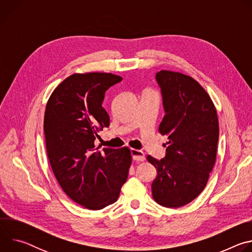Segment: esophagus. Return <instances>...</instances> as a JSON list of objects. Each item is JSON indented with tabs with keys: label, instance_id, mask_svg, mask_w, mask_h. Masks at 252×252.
Masks as SVG:
<instances>
[{
	"label": "esophagus",
	"instance_id": "1",
	"mask_svg": "<svg viewBox=\"0 0 252 252\" xmlns=\"http://www.w3.org/2000/svg\"><path fill=\"white\" fill-rule=\"evenodd\" d=\"M130 154H131L132 159L135 160V161H143V160H145V154H143L141 151L132 149L130 151Z\"/></svg>",
	"mask_w": 252,
	"mask_h": 252
}]
</instances>
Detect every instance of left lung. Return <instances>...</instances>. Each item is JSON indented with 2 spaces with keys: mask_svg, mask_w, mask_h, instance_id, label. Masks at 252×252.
Masks as SVG:
<instances>
[{
  "mask_svg": "<svg viewBox=\"0 0 252 252\" xmlns=\"http://www.w3.org/2000/svg\"><path fill=\"white\" fill-rule=\"evenodd\" d=\"M165 116L158 132L167 135L164 158L147 157L157 169L154 199L165 207H181L204 189L217 160L220 134L214 103L203 87L189 76L162 69L157 74Z\"/></svg>",
  "mask_w": 252,
  "mask_h": 252,
  "instance_id": "obj_1",
  "label": "left lung"
}]
</instances>
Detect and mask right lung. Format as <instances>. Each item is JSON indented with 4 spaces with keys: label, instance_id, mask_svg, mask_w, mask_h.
<instances>
[{
    "label": "right lung",
    "instance_id": "add662e5",
    "mask_svg": "<svg viewBox=\"0 0 252 252\" xmlns=\"http://www.w3.org/2000/svg\"><path fill=\"white\" fill-rule=\"evenodd\" d=\"M122 80L112 73L73 74L54 90L46 106L44 132L53 172L64 193L91 210L118 200L131 163L127 147L94 149L99 130L110 126L104 94Z\"/></svg>",
    "mask_w": 252,
    "mask_h": 252
}]
</instances>
